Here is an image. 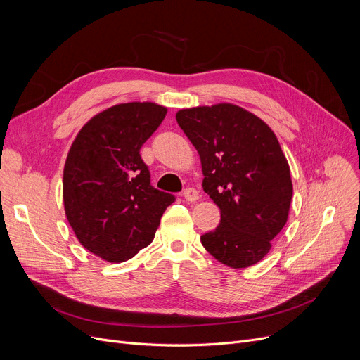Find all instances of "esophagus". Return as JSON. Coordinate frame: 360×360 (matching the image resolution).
<instances>
[{
    "label": "esophagus",
    "instance_id": "34e87169",
    "mask_svg": "<svg viewBox=\"0 0 360 360\" xmlns=\"http://www.w3.org/2000/svg\"><path fill=\"white\" fill-rule=\"evenodd\" d=\"M184 198L188 201V202H193V201H197L200 198V194L197 190H194V188H186V190L184 191Z\"/></svg>",
    "mask_w": 360,
    "mask_h": 360
}]
</instances>
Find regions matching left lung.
<instances>
[{
    "label": "left lung",
    "instance_id": "8db88e82",
    "mask_svg": "<svg viewBox=\"0 0 360 360\" xmlns=\"http://www.w3.org/2000/svg\"><path fill=\"white\" fill-rule=\"evenodd\" d=\"M176 121L197 148L202 190L220 209L217 228L202 247L232 269L254 266L289 217L290 167L273 129L233 103L176 112Z\"/></svg>",
    "mask_w": 360,
    "mask_h": 360
}]
</instances>
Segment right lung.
Returning a JSON list of instances; mask_svg holds the SVG:
<instances>
[{
	"label": "right lung",
	"mask_w": 360,
	"mask_h": 360,
	"mask_svg": "<svg viewBox=\"0 0 360 360\" xmlns=\"http://www.w3.org/2000/svg\"><path fill=\"white\" fill-rule=\"evenodd\" d=\"M153 102L110 106L87 121L67 155L63 178L65 216L91 254L122 262L155 239L172 194L150 185L140 148L166 117Z\"/></svg>",
	"instance_id": "obj_1"
}]
</instances>
